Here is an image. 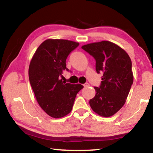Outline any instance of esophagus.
<instances>
[{"instance_id":"esophagus-1","label":"esophagus","mask_w":153,"mask_h":153,"mask_svg":"<svg viewBox=\"0 0 153 153\" xmlns=\"http://www.w3.org/2000/svg\"><path fill=\"white\" fill-rule=\"evenodd\" d=\"M84 86L86 88V87H89L90 86V84H88V83H85V84H84Z\"/></svg>"}]
</instances>
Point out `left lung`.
Instances as JSON below:
<instances>
[{"label":"left lung","instance_id":"8db88e82","mask_svg":"<svg viewBox=\"0 0 153 153\" xmlns=\"http://www.w3.org/2000/svg\"><path fill=\"white\" fill-rule=\"evenodd\" d=\"M82 48L96 60V71L102 74L100 87L90 100V107L101 117H108L117 112L126 101L134 76L128 54L116 44L103 40L83 45Z\"/></svg>","mask_w":153,"mask_h":153}]
</instances>
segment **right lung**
I'll return each instance as SVG.
<instances>
[{
  "label": "right lung",
  "mask_w": 153,
  "mask_h": 153,
  "mask_svg": "<svg viewBox=\"0 0 153 153\" xmlns=\"http://www.w3.org/2000/svg\"><path fill=\"white\" fill-rule=\"evenodd\" d=\"M79 43L63 39H47L38 46L31 59L29 79L40 107L53 118H61L71 112L77 93L84 86L60 79L68 71L66 59Z\"/></svg>",
  "instance_id": "1"
}]
</instances>
